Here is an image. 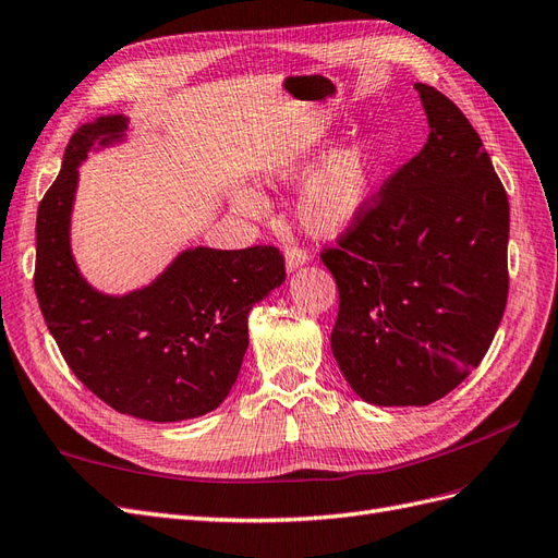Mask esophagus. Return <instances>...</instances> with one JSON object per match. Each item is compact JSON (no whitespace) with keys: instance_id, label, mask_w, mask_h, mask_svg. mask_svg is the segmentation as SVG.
Returning <instances> with one entry per match:
<instances>
[{"instance_id":"1","label":"esophagus","mask_w":558,"mask_h":558,"mask_svg":"<svg viewBox=\"0 0 558 558\" xmlns=\"http://www.w3.org/2000/svg\"><path fill=\"white\" fill-rule=\"evenodd\" d=\"M307 260H310V253L305 248H300V246H289V248H286V269H289V272H293V269L302 267Z\"/></svg>"}]
</instances>
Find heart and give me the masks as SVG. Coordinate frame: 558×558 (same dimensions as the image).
<instances>
[{
  "instance_id": "obj_1",
  "label": "heart",
  "mask_w": 558,
  "mask_h": 558,
  "mask_svg": "<svg viewBox=\"0 0 558 558\" xmlns=\"http://www.w3.org/2000/svg\"><path fill=\"white\" fill-rule=\"evenodd\" d=\"M326 156L328 148H320L305 160H293L281 167L279 177H305ZM386 162L388 142L377 132H365L347 146L337 148L302 189L298 199V221L320 238H332V234L349 230L373 202ZM232 207L246 218H263L267 202L258 191L240 189L232 195Z\"/></svg>"
}]
</instances>
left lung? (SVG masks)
I'll use <instances>...</instances> for the list:
<instances>
[{
  "label": "left lung",
  "mask_w": 558,
  "mask_h": 558,
  "mask_svg": "<svg viewBox=\"0 0 558 558\" xmlns=\"http://www.w3.org/2000/svg\"><path fill=\"white\" fill-rule=\"evenodd\" d=\"M428 142L320 251L340 312L332 356L365 402L421 408L453 391L508 302L510 202L475 128L426 83Z\"/></svg>",
  "instance_id": "obj_1"
}]
</instances>
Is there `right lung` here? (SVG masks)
Returning a JSON list of instances; mask_svg holds the SVG:
<instances>
[{"label":"right lung","instance_id":"add662e5","mask_svg":"<svg viewBox=\"0 0 558 558\" xmlns=\"http://www.w3.org/2000/svg\"><path fill=\"white\" fill-rule=\"evenodd\" d=\"M125 130V116H99L72 134L62 170L39 202L35 291L78 381L116 412L167 424L226 400L248 347V312L283 283L286 265L277 246H197L142 291H95L70 248L78 165L95 144L123 140Z\"/></svg>","mask_w":558,"mask_h":558}]
</instances>
